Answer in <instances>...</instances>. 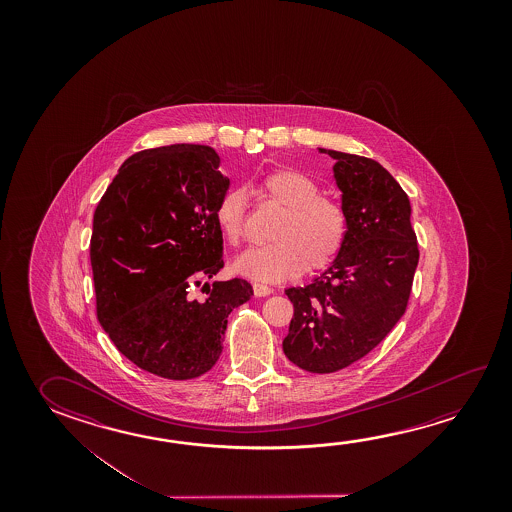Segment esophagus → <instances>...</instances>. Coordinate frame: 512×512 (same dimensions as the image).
Listing matches in <instances>:
<instances>
[{
    "mask_svg": "<svg viewBox=\"0 0 512 512\" xmlns=\"http://www.w3.org/2000/svg\"><path fill=\"white\" fill-rule=\"evenodd\" d=\"M273 293V289L266 284H260V282H255L253 284V294L257 296V298H262V296H269V294Z\"/></svg>",
    "mask_w": 512,
    "mask_h": 512,
    "instance_id": "34e87169",
    "label": "esophagus"
}]
</instances>
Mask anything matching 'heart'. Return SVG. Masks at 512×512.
<instances>
[{
    "label": "heart",
    "instance_id": "heart-1",
    "mask_svg": "<svg viewBox=\"0 0 512 512\" xmlns=\"http://www.w3.org/2000/svg\"><path fill=\"white\" fill-rule=\"evenodd\" d=\"M262 200L277 203L284 214L278 218L266 246L250 248L234 262L244 277L280 282L305 271L327 268L343 250L346 216L336 202L319 196V185L296 169H277L264 176L257 187ZM219 232L237 244L246 227V194L232 187L221 194L214 209Z\"/></svg>",
    "mask_w": 512,
    "mask_h": 512
}]
</instances>
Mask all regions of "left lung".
Wrapping results in <instances>:
<instances>
[{
  "mask_svg": "<svg viewBox=\"0 0 512 512\" xmlns=\"http://www.w3.org/2000/svg\"><path fill=\"white\" fill-rule=\"evenodd\" d=\"M336 160L346 216L336 260L309 285L285 289L293 302L285 357L310 373H334L368 355L407 309L419 252L411 203L377 160L318 148Z\"/></svg>",
  "mask_w": 512,
  "mask_h": 512,
  "instance_id": "8db88e82",
  "label": "left lung"
}]
</instances>
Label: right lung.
Wrapping results in <instances>:
<instances>
[{"label": "right lung", "instance_id": "obj_1", "mask_svg": "<svg viewBox=\"0 0 512 512\" xmlns=\"http://www.w3.org/2000/svg\"><path fill=\"white\" fill-rule=\"evenodd\" d=\"M202 144L139 151L94 210L91 237L101 327L135 366L169 380L207 373L223 352L228 314L253 296L243 278L194 287L223 268L214 209L230 180ZM203 285V287H205Z\"/></svg>", "mask_w": 512, "mask_h": 512}]
</instances>
